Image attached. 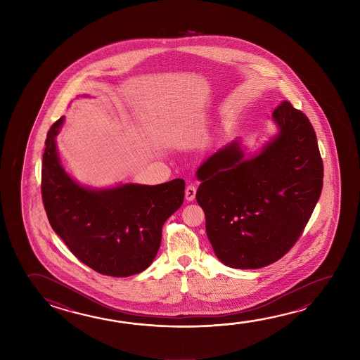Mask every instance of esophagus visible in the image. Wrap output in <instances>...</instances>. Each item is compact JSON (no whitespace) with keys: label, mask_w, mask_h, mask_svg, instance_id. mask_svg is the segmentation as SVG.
<instances>
[{"label":"esophagus","mask_w":360,"mask_h":360,"mask_svg":"<svg viewBox=\"0 0 360 360\" xmlns=\"http://www.w3.org/2000/svg\"><path fill=\"white\" fill-rule=\"evenodd\" d=\"M195 192H197V188H195L193 184H189L187 186V188H186V200H193L195 198Z\"/></svg>","instance_id":"34e87169"}]
</instances>
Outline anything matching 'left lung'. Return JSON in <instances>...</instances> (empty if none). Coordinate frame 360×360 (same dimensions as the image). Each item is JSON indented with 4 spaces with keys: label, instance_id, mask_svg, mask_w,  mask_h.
Listing matches in <instances>:
<instances>
[{
    "label": "left lung",
    "instance_id": "obj_1",
    "mask_svg": "<svg viewBox=\"0 0 360 360\" xmlns=\"http://www.w3.org/2000/svg\"><path fill=\"white\" fill-rule=\"evenodd\" d=\"M277 134L245 157L238 139L195 172V200L217 259L233 269L276 262L305 229L323 188L316 134L304 112L283 101L272 112Z\"/></svg>",
    "mask_w": 360,
    "mask_h": 360
}]
</instances>
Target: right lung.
<instances>
[{
  "instance_id": "1",
  "label": "right lung",
  "mask_w": 360,
  "mask_h": 360,
  "mask_svg": "<svg viewBox=\"0 0 360 360\" xmlns=\"http://www.w3.org/2000/svg\"><path fill=\"white\" fill-rule=\"evenodd\" d=\"M63 123L64 117L51 125L42 157V202L53 230L75 257L101 275L144 271L160 250L163 224L182 206L184 181L83 187L60 163L55 138Z\"/></svg>"
}]
</instances>
